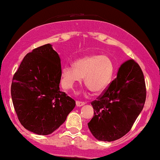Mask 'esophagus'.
<instances>
[{"mask_svg": "<svg viewBox=\"0 0 160 160\" xmlns=\"http://www.w3.org/2000/svg\"><path fill=\"white\" fill-rule=\"evenodd\" d=\"M86 103L83 102H79V101H76V105L78 106V107H81V106L84 105Z\"/></svg>", "mask_w": 160, "mask_h": 160, "instance_id": "esophagus-1", "label": "esophagus"}]
</instances>
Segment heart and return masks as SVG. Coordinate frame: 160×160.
Instances as JSON below:
<instances>
[{"mask_svg": "<svg viewBox=\"0 0 160 160\" xmlns=\"http://www.w3.org/2000/svg\"><path fill=\"white\" fill-rule=\"evenodd\" d=\"M114 65L108 56L92 55L74 62V68L65 66L62 70V84L72 89L85 77L86 85L96 94L108 89L113 78Z\"/></svg>", "mask_w": 160, "mask_h": 160, "instance_id": "heart-1", "label": "heart"}]
</instances>
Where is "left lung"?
<instances>
[{
    "label": "left lung",
    "instance_id": "obj_1",
    "mask_svg": "<svg viewBox=\"0 0 160 160\" xmlns=\"http://www.w3.org/2000/svg\"><path fill=\"white\" fill-rule=\"evenodd\" d=\"M146 86L140 66L133 59L122 63L117 78L91 104L94 116L88 127L99 141L117 140L127 134L144 108Z\"/></svg>",
    "mask_w": 160,
    "mask_h": 160
}]
</instances>
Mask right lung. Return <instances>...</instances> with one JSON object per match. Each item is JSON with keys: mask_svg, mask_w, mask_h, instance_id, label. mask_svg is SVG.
<instances>
[{"mask_svg": "<svg viewBox=\"0 0 160 160\" xmlns=\"http://www.w3.org/2000/svg\"><path fill=\"white\" fill-rule=\"evenodd\" d=\"M61 59L52 45L33 49L24 57L11 85L14 109L21 124L40 135L64 123L75 101L60 91Z\"/></svg>", "mask_w": 160, "mask_h": 160, "instance_id": "1", "label": "right lung"}]
</instances>
